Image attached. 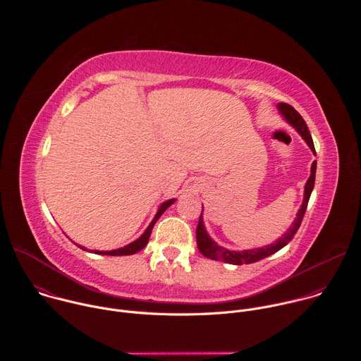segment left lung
Masks as SVG:
<instances>
[{"mask_svg":"<svg viewBox=\"0 0 361 361\" xmlns=\"http://www.w3.org/2000/svg\"><path fill=\"white\" fill-rule=\"evenodd\" d=\"M277 109L281 114V117L291 126L295 128V131L302 137V140L307 142V145L310 147V149L316 154V148H314V142H313V138L310 135V131H308L307 128V124L305 121L302 120V117L290 106V104H286V102H280V104H277ZM316 169H317V161H314L312 164V173H310V177H308L305 185H304V198H302V204L301 207L293 221V224L290 226V228L280 237L277 238L274 243L269 244V245H264V247H259V248H251V250H243V251H235V250H228V248H224L221 245H219L207 233V230H205V226H204V221H202V212H201V216H200V220H198V226H197V231H195V235H197V245H198V250L200 252L207 257V259H212V260H217V262H224V263H228V264H235V266H241V264H251V263H255L259 260H263L266 259V257L277 252L279 250H281L284 245H287L294 234L297 233L301 221H302V217H304V213H305V209H307V204H308V200H310V195H312V191L314 188V181H316Z\"/></svg>","mask_w":361,"mask_h":361,"instance_id":"1","label":"left lung"}]
</instances>
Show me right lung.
Instances as JSON below:
<instances>
[{
    "mask_svg": "<svg viewBox=\"0 0 361 361\" xmlns=\"http://www.w3.org/2000/svg\"><path fill=\"white\" fill-rule=\"evenodd\" d=\"M174 202H176V198H171V200H167V201L161 202V205L159 207L156 216H154L152 221H151L149 226L145 228V231H144L135 241H133V243H130V244H127V245H124V247H121V248H116V250H110V251H99V250H88L87 247H82V245H80V244H77V243H75V245H78L81 250H85V251L94 252V254H102V255H131V254H135V252H138L140 250H142V248L147 245L154 224L157 223V220L163 216V213L170 207L171 204H174Z\"/></svg>",
    "mask_w": 361,
    "mask_h": 361,
    "instance_id": "add662e5",
    "label": "right lung"
}]
</instances>
